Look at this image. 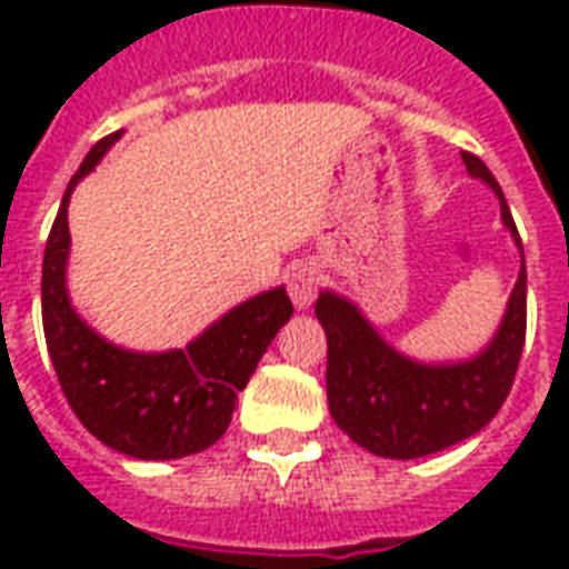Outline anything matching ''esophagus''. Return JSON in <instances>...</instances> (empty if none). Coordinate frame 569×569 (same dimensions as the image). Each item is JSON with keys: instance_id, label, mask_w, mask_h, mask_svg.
I'll return each mask as SVG.
<instances>
[{"instance_id": "34e87169", "label": "esophagus", "mask_w": 569, "mask_h": 569, "mask_svg": "<svg viewBox=\"0 0 569 569\" xmlns=\"http://www.w3.org/2000/svg\"><path fill=\"white\" fill-rule=\"evenodd\" d=\"M317 286H320V271L310 264V261H301L296 264L289 277H286V289H289V298L298 310H308L317 298Z\"/></svg>"}]
</instances>
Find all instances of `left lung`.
Returning <instances> with one entry per match:
<instances>
[{"label":"left lung","mask_w":569,"mask_h":569,"mask_svg":"<svg viewBox=\"0 0 569 569\" xmlns=\"http://www.w3.org/2000/svg\"><path fill=\"white\" fill-rule=\"evenodd\" d=\"M463 163L466 173L497 194L502 224L521 252V271L500 329L481 353L457 362H420L396 350L350 298L322 289L313 308L329 341L326 393L332 420L359 448L390 460L445 451L488 427L512 390L525 347L527 268L521 237L485 161L463 151Z\"/></svg>","instance_id":"1"}]
</instances>
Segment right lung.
<instances>
[{
    "mask_svg": "<svg viewBox=\"0 0 569 569\" xmlns=\"http://www.w3.org/2000/svg\"><path fill=\"white\" fill-rule=\"evenodd\" d=\"M97 142L72 176L48 234L42 261V326L48 353L67 402L91 436L137 460L188 457L224 436L237 393L292 317L283 286L240 301L176 350L140 353L93 332L72 308L67 289L72 188L118 142Z\"/></svg>",
    "mask_w": 569,
    "mask_h": 569,
    "instance_id": "obj_1",
    "label": "right lung"
}]
</instances>
